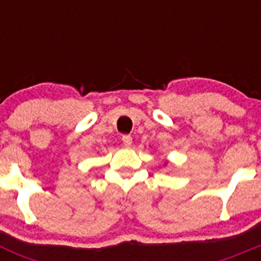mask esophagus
I'll return each mask as SVG.
<instances>
[{"label":"esophagus","instance_id":"34e87169","mask_svg":"<svg viewBox=\"0 0 261 261\" xmlns=\"http://www.w3.org/2000/svg\"><path fill=\"white\" fill-rule=\"evenodd\" d=\"M121 140H123V144L125 145V146H130V145H132V137H130V136H128V135L123 136V138H121Z\"/></svg>","mask_w":261,"mask_h":261}]
</instances>
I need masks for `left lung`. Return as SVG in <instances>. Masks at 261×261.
Listing matches in <instances>:
<instances>
[{
	"label": "left lung",
	"instance_id": "left-lung-1",
	"mask_svg": "<svg viewBox=\"0 0 261 261\" xmlns=\"http://www.w3.org/2000/svg\"><path fill=\"white\" fill-rule=\"evenodd\" d=\"M165 165H166V163H165Z\"/></svg>",
	"mask_w": 261,
	"mask_h": 261
}]
</instances>
